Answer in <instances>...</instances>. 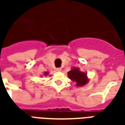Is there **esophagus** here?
Returning a JSON list of instances; mask_svg holds the SVG:
<instances>
[{
    "label": "esophagus",
    "mask_w": 125,
    "mask_h": 125,
    "mask_svg": "<svg viewBox=\"0 0 125 125\" xmlns=\"http://www.w3.org/2000/svg\"><path fill=\"white\" fill-rule=\"evenodd\" d=\"M56 70L57 71H62V68H61V67H58V68H56Z\"/></svg>",
    "instance_id": "1"
}]
</instances>
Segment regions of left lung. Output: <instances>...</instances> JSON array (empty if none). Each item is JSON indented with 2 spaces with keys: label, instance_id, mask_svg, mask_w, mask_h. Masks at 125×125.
Segmentation results:
<instances>
[{
  "label": "left lung",
  "instance_id": "8db88e82",
  "mask_svg": "<svg viewBox=\"0 0 125 125\" xmlns=\"http://www.w3.org/2000/svg\"><path fill=\"white\" fill-rule=\"evenodd\" d=\"M67 75L69 79L73 82H76L77 87L83 86L89 82V78H87V73L80 71L77 67H73L70 71L67 73Z\"/></svg>",
  "mask_w": 125,
  "mask_h": 125
}]
</instances>
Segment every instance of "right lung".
<instances>
[{
	"label": "right lung",
	"instance_id": "obj_1",
	"mask_svg": "<svg viewBox=\"0 0 125 125\" xmlns=\"http://www.w3.org/2000/svg\"><path fill=\"white\" fill-rule=\"evenodd\" d=\"M49 74V72H45L44 73V74H43V75L44 76H47Z\"/></svg>",
	"mask_w": 125,
	"mask_h": 125
}]
</instances>
